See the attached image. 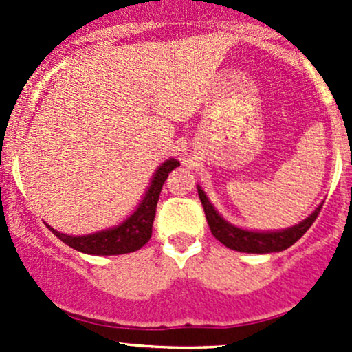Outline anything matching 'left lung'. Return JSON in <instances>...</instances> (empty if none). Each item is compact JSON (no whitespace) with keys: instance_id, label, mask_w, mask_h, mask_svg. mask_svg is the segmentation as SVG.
I'll return each mask as SVG.
<instances>
[{"instance_id":"obj_1","label":"left lung","mask_w":352,"mask_h":352,"mask_svg":"<svg viewBox=\"0 0 352 352\" xmlns=\"http://www.w3.org/2000/svg\"><path fill=\"white\" fill-rule=\"evenodd\" d=\"M197 194L202 202V208H204V214L206 219H208V225L212 236L216 240H219L225 247L236 252H247V254H271V252L286 250L287 247L296 243L307 233V230L317 219L322 208L320 204L307 219H303L301 223H298V225L291 226L287 230H281V232H250V230H242L239 226L232 225V223L225 221L218 214L214 206L206 197L204 190L199 186Z\"/></svg>"}]
</instances>
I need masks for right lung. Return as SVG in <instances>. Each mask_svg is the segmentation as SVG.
<instances>
[{
  "instance_id": "1",
  "label": "right lung",
  "mask_w": 352,
  "mask_h": 352,
  "mask_svg": "<svg viewBox=\"0 0 352 352\" xmlns=\"http://www.w3.org/2000/svg\"><path fill=\"white\" fill-rule=\"evenodd\" d=\"M179 165L180 163L177 162L175 158H170L166 160L165 163H162V165L158 166V170L155 172L151 186L148 187L146 194H144L143 201L140 202L136 211H134L129 218L124 219L120 225L113 226V228L102 230V232L81 236L65 235V233L61 232H56V230L51 228L49 225L47 228L51 230L59 240H63V242L69 245L74 250L83 252V254L120 255L140 250V248L151 239L156 204H158V197L160 192H162L163 184H165L168 173L172 172L173 168H177Z\"/></svg>"
}]
</instances>
